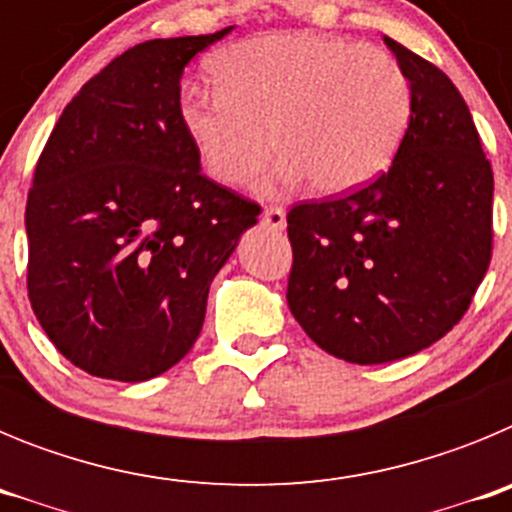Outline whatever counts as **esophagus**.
Returning <instances> with one entry per match:
<instances>
[{"mask_svg":"<svg viewBox=\"0 0 512 512\" xmlns=\"http://www.w3.org/2000/svg\"><path fill=\"white\" fill-rule=\"evenodd\" d=\"M261 220H264L266 228L284 230V225H287V212H284L282 207H266L264 215H261Z\"/></svg>","mask_w":512,"mask_h":512,"instance_id":"34e87169","label":"esophagus"}]
</instances>
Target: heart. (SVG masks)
<instances>
[{"label": "heart", "instance_id": "b5f03b06", "mask_svg": "<svg viewBox=\"0 0 512 512\" xmlns=\"http://www.w3.org/2000/svg\"><path fill=\"white\" fill-rule=\"evenodd\" d=\"M210 69L217 89H184L179 122L223 184L248 182L277 146L274 184L351 192L390 166L413 117V84L377 45L271 33L228 45Z\"/></svg>", "mask_w": 512, "mask_h": 512}]
</instances>
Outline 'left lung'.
<instances>
[{
  "mask_svg": "<svg viewBox=\"0 0 512 512\" xmlns=\"http://www.w3.org/2000/svg\"><path fill=\"white\" fill-rule=\"evenodd\" d=\"M413 84L395 161L338 200L287 215V302L307 336L351 364L418 354L469 310L492 259V166L454 81L384 38Z\"/></svg>",
  "mask_w": 512,
  "mask_h": 512,
  "instance_id": "obj_1",
  "label": "left lung"
}]
</instances>
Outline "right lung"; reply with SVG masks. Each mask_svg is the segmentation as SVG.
<instances>
[{
	"label": "right lung",
	"instance_id": "right-lung-1",
	"mask_svg": "<svg viewBox=\"0 0 512 512\" xmlns=\"http://www.w3.org/2000/svg\"><path fill=\"white\" fill-rule=\"evenodd\" d=\"M117 56L58 117L27 194V297L92 377L143 382L182 361L207 292L261 207L200 171L179 122L184 66L228 35Z\"/></svg>",
	"mask_w": 512,
	"mask_h": 512
}]
</instances>
